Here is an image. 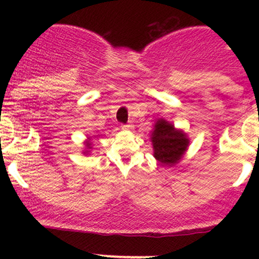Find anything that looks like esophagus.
Returning <instances> with one entry per match:
<instances>
[{
	"label": "esophagus",
	"mask_w": 259,
	"mask_h": 259,
	"mask_svg": "<svg viewBox=\"0 0 259 259\" xmlns=\"http://www.w3.org/2000/svg\"><path fill=\"white\" fill-rule=\"evenodd\" d=\"M121 129L130 130V129H133V125L132 124H121Z\"/></svg>",
	"instance_id": "1"
}]
</instances>
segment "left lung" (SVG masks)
<instances>
[{"instance_id":"8db88e82","label":"left lung","mask_w":259,"mask_h":259,"mask_svg":"<svg viewBox=\"0 0 259 259\" xmlns=\"http://www.w3.org/2000/svg\"><path fill=\"white\" fill-rule=\"evenodd\" d=\"M153 145V156L162 165H173L179 163L187 150L190 141L183 130L175 129L173 124L165 119H158L151 134Z\"/></svg>"}]
</instances>
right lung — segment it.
I'll list each match as a JSON object with an SVG mask.
<instances>
[{"label":"right lung","instance_id":"obj_1","mask_svg":"<svg viewBox=\"0 0 259 259\" xmlns=\"http://www.w3.org/2000/svg\"><path fill=\"white\" fill-rule=\"evenodd\" d=\"M90 140H91V139H89V141H86V147H88L89 150H90V148H91V147H90V146H91V142H90ZM88 152H89V151H85L84 153H88Z\"/></svg>","mask_w":259,"mask_h":259}]
</instances>
